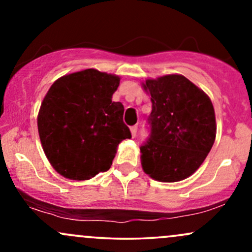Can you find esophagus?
Returning <instances> with one entry per match:
<instances>
[{
	"label": "esophagus",
	"instance_id": "1",
	"mask_svg": "<svg viewBox=\"0 0 252 252\" xmlns=\"http://www.w3.org/2000/svg\"><path fill=\"white\" fill-rule=\"evenodd\" d=\"M130 131H131V136H132V137H135L136 132H137V126H130Z\"/></svg>",
	"mask_w": 252,
	"mask_h": 252
}]
</instances>
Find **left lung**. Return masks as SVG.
Wrapping results in <instances>:
<instances>
[{
	"mask_svg": "<svg viewBox=\"0 0 252 252\" xmlns=\"http://www.w3.org/2000/svg\"><path fill=\"white\" fill-rule=\"evenodd\" d=\"M152 100L150 137L141 147L143 172L154 180L187 179L204 162L216 140L210 97L181 74L142 83Z\"/></svg>",
	"mask_w": 252,
	"mask_h": 252,
	"instance_id": "left-lung-1",
	"label": "left lung"
}]
</instances>
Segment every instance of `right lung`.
I'll list each match as a JSON object with an SVG mask.
<instances>
[{
    "instance_id": "1",
    "label": "right lung",
    "mask_w": 252,
    "mask_h": 252,
    "mask_svg": "<svg viewBox=\"0 0 252 252\" xmlns=\"http://www.w3.org/2000/svg\"><path fill=\"white\" fill-rule=\"evenodd\" d=\"M120 80L88 68L60 77L46 94L37 130L46 158L63 178L89 180L105 172L118 144L131 137L123 104L112 102Z\"/></svg>"
}]
</instances>
